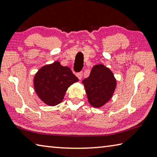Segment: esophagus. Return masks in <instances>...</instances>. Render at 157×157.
I'll return each mask as SVG.
<instances>
[{
	"label": "esophagus",
	"instance_id": "1",
	"mask_svg": "<svg viewBox=\"0 0 157 157\" xmlns=\"http://www.w3.org/2000/svg\"><path fill=\"white\" fill-rule=\"evenodd\" d=\"M82 75H83V72L80 71V72H79V73H77L76 75H77V77H78L79 79H81L82 78Z\"/></svg>",
	"mask_w": 157,
	"mask_h": 157
}]
</instances>
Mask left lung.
Instances as JSON below:
<instances>
[{"instance_id":"8db88e82","label":"left lung","mask_w":157,"mask_h":157,"mask_svg":"<svg viewBox=\"0 0 157 157\" xmlns=\"http://www.w3.org/2000/svg\"><path fill=\"white\" fill-rule=\"evenodd\" d=\"M89 103L100 108L111 98L116 87V79L113 73L103 65H96L90 75L82 81Z\"/></svg>"}]
</instances>
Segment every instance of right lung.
Masks as SVG:
<instances>
[{"instance_id": "add662e5", "label": "right lung", "mask_w": 157, "mask_h": 157, "mask_svg": "<svg viewBox=\"0 0 157 157\" xmlns=\"http://www.w3.org/2000/svg\"><path fill=\"white\" fill-rule=\"evenodd\" d=\"M78 81L69 67L56 61L39 70L34 78V87L42 101L54 106L63 101L67 89Z\"/></svg>"}]
</instances>
